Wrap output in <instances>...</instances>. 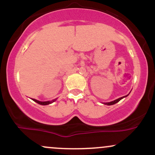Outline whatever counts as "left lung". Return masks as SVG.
Returning a JSON list of instances; mask_svg holds the SVG:
<instances>
[{"mask_svg":"<svg viewBox=\"0 0 155 155\" xmlns=\"http://www.w3.org/2000/svg\"><path fill=\"white\" fill-rule=\"evenodd\" d=\"M126 96H127V95H126ZM126 96H124V97H120V98L117 99V100H115V101H111V102H109V103H105L104 104H106V105H108V106H110V105H113V104H117V103H118L119 101H120V100H122V99L123 98V97H126Z\"/></svg>","mask_w":155,"mask_h":155,"instance_id":"obj_1","label":"left lung"}]
</instances>
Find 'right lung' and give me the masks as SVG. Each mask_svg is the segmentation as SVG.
Instances as JSON below:
<instances>
[{
  "label": "right lung",
  "instance_id": "1",
  "mask_svg": "<svg viewBox=\"0 0 155 155\" xmlns=\"http://www.w3.org/2000/svg\"><path fill=\"white\" fill-rule=\"evenodd\" d=\"M33 100L35 102H36L37 104H38L40 105H48V104H51V103L54 102V101H44V102H42V101H38L35 100V99H33Z\"/></svg>",
  "mask_w": 155,
  "mask_h": 155
}]
</instances>
